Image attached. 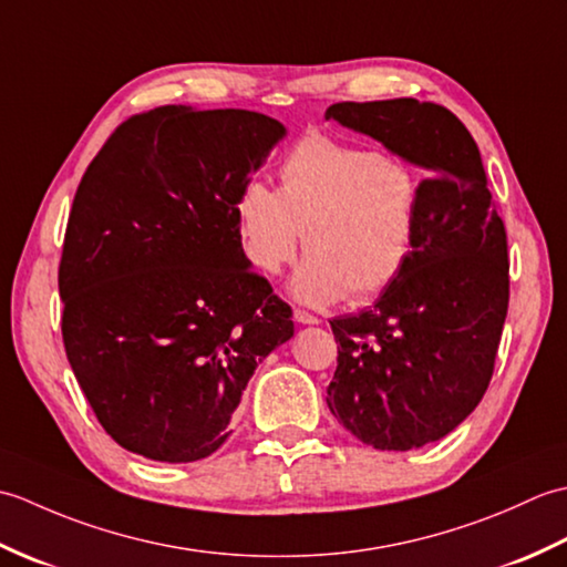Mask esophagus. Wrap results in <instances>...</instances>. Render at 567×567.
I'll list each match as a JSON object with an SVG mask.
<instances>
[{"instance_id": "esophagus-1", "label": "esophagus", "mask_w": 567, "mask_h": 567, "mask_svg": "<svg viewBox=\"0 0 567 567\" xmlns=\"http://www.w3.org/2000/svg\"><path fill=\"white\" fill-rule=\"evenodd\" d=\"M295 319H297L299 323H321L319 317L309 315V311H305V309H295Z\"/></svg>"}]
</instances>
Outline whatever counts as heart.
<instances>
[{"label":"heart","mask_w":567,"mask_h":567,"mask_svg":"<svg viewBox=\"0 0 567 567\" xmlns=\"http://www.w3.org/2000/svg\"><path fill=\"white\" fill-rule=\"evenodd\" d=\"M419 204L414 165L307 134L280 163V189H240L236 224L248 262L262 275L292 262L305 234L309 258L290 285L302 302H368L388 292L412 258Z\"/></svg>","instance_id":"obj_1"}]
</instances>
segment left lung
I'll return each instance as SVG.
<instances>
[{
	"label": "left lung",
	"mask_w": 567,
	"mask_h": 567,
	"mask_svg": "<svg viewBox=\"0 0 567 567\" xmlns=\"http://www.w3.org/2000/svg\"><path fill=\"white\" fill-rule=\"evenodd\" d=\"M327 118L424 167L412 258L375 307L331 319V414L378 451L443 439L495 370L509 307L507 231L477 143L441 104L339 102Z\"/></svg>",
	"instance_id": "obj_1"
}]
</instances>
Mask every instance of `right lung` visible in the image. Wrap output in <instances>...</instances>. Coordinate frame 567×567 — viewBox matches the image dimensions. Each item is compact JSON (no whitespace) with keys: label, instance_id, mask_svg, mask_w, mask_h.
Instances as JSON below:
<instances>
[{"label":"right lung","instance_id":"1","mask_svg":"<svg viewBox=\"0 0 567 567\" xmlns=\"http://www.w3.org/2000/svg\"><path fill=\"white\" fill-rule=\"evenodd\" d=\"M285 126L246 110L167 104L126 118L72 202L58 290L63 343L122 449L195 463L231 433L292 309L250 270L236 199Z\"/></svg>","mask_w":567,"mask_h":567}]
</instances>
